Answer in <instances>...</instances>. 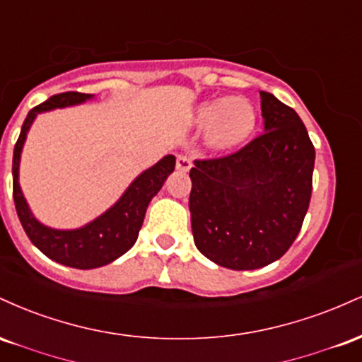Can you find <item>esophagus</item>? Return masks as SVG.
Instances as JSON below:
<instances>
[{
    "instance_id": "obj_1",
    "label": "esophagus",
    "mask_w": 362,
    "mask_h": 362,
    "mask_svg": "<svg viewBox=\"0 0 362 362\" xmlns=\"http://www.w3.org/2000/svg\"><path fill=\"white\" fill-rule=\"evenodd\" d=\"M177 168L182 170V172H189L192 168V160L187 155H178L177 156Z\"/></svg>"
}]
</instances>
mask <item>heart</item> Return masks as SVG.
I'll return each mask as SVG.
<instances>
[{"label":"heart","mask_w":362,"mask_h":362,"mask_svg":"<svg viewBox=\"0 0 362 362\" xmlns=\"http://www.w3.org/2000/svg\"><path fill=\"white\" fill-rule=\"evenodd\" d=\"M255 109L245 98H216L197 110V124L207 127V138L216 148H231L242 143L255 127Z\"/></svg>","instance_id":"b5f03b06"}]
</instances>
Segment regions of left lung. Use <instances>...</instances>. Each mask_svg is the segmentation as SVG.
<instances>
[{"instance_id": "left-lung-1", "label": "left lung", "mask_w": 362, "mask_h": 362, "mask_svg": "<svg viewBox=\"0 0 362 362\" xmlns=\"http://www.w3.org/2000/svg\"><path fill=\"white\" fill-rule=\"evenodd\" d=\"M264 131L238 151L195 160L189 197L195 247L221 267L253 271L281 259L308 211L315 148L305 124L260 91Z\"/></svg>"}]
</instances>
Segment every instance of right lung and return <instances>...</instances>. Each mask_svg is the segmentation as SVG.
I'll list each match as a JSON object with an SVG mask.
<instances>
[{
	"label": "right lung",
	"mask_w": 362,
	"mask_h": 362,
	"mask_svg": "<svg viewBox=\"0 0 362 362\" xmlns=\"http://www.w3.org/2000/svg\"><path fill=\"white\" fill-rule=\"evenodd\" d=\"M90 98H93V95L66 91V93L54 95L49 100L34 107L25 119L13 151V201L25 233L44 255L74 269L102 267L124 255L138 240L148 204L163 187L170 173L175 170V156L167 155L161 158L156 165L136 177L122 197L109 211L78 230H54L37 221L35 216L28 209L18 184L20 155L28 129L40 112L78 105Z\"/></svg>",
	"instance_id": "right-lung-1"
}]
</instances>
